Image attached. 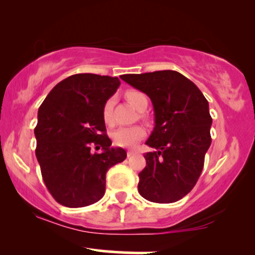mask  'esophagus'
<instances>
[{"mask_svg":"<svg viewBox=\"0 0 255 255\" xmlns=\"http://www.w3.org/2000/svg\"><path fill=\"white\" fill-rule=\"evenodd\" d=\"M127 154H128V158H130V156L134 154V151H133V149H128V151L127 152Z\"/></svg>","mask_w":255,"mask_h":255,"instance_id":"obj_1","label":"esophagus"}]
</instances>
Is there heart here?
Segmentation results:
<instances>
[{"instance_id":"1","label":"heart","mask_w":255,"mask_h":255,"mask_svg":"<svg viewBox=\"0 0 255 255\" xmlns=\"http://www.w3.org/2000/svg\"><path fill=\"white\" fill-rule=\"evenodd\" d=\"M127 99L132 106L137 110H140L142 104L147 102V99L144 94L138 92V90H130L127 93ZM114 106V99H109L104 103L103 107V118L108 124H113V118H111V110ZM145 128L140 125H133V127H123L118 128L111 133V138L115 145L121 146V147H132L139 140L145 137Z\"/></svg>"}]
</instances>
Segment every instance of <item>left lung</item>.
Returning a JSON list of instances; mask_svg holds the SVG:
<instances>
[{"instance_id": "obj_1", "label": "left lung", "mask_w": 255, "mask_h": 255, "mask_svg": "<svg viewBox=\"0 0 255 255\" xmlns=\"http://www.w3.org/2000/svg\"><path fill=\"white\" fill-rule=\"evenodd\" d=\"M121 79L152 101L154 128L146 145L138 191L154 203H173L196 184L211 145L209 103L194 82L175 71L124 74Z\"/></svg>"}]
</instances>
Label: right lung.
<instances>
[{"mask_svg": "<svg viewBox=\"0 0 255 255\" xmlns=\"http://www.w3.org/2000/svg\"><path fill=\"white\" fill-rule=\"evenodd\" d=\"M120 85L116 76L74 74L59 82L39 107L36 156L48 191L65 207L100 201L107 172L127 158L125 149L111 147L102 114ZM92 144H101L103 152L92 153Z\"/></svg>", "mask_w": 255, "mask_h": 255, "instance_id": "obj_1", "label": "right lung"}]
</instances>
